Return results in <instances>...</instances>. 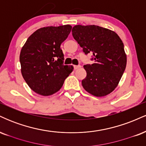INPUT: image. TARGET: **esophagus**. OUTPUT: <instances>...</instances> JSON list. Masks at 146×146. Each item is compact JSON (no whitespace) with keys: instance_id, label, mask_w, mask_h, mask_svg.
Listing matches in <instances>:
<instances>
[{"instance_id":"1","label":"esophagus","mask_w":146,"mask_h":146,"mask_svg":"<svg viewBox=\"0 0 146 146\" xmlns=\"http://www.w3.org/2000/svg\"><path fill=\"white\" fill-rule=\"evenodd\" d=\"M74 68L75 70L76 69H78V68H80V67H81V66H80V65H74Z\"/></svg>"}]
</instances>
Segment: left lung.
Returning <instances> with one entry per match:
<instances>
[{
    "label": "left lung",
    "mask_w": 146,
    "mask_h": 146,
    "mask_svg": "<svg viewBox=\"0 0 146 146\" xmlns=\"http://www.w3.org/2000/svg\"><path fill=\"white\" fill-rule=\"evenodd\" d=\"M72 34L85 54L92 53L95 61L84 66L87 74L82 81L83 88L95 97L110 94L118 85L126 66L121 38L115 31L97 25H75Z\"/></svg>",
    "instance_id": "left-lung-1"
}]
</instances>
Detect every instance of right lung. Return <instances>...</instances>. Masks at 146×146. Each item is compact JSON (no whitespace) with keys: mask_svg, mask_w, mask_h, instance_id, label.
I'll list each match as a JSON object with an SVG mask.
<instances>
[{"mask_svg":"<svg viewBox=\"0 0 146 146\" xmlns=\"http://www.w3.org/2000/svg\"><path fill=\"white\" fill-rule=\"evenodd\" d=\"M71 29L69 25L40 28L28 38L22 47V75L35 93L43 96L54 94L73 71L72 65L63 64L64 54L60 48Z\"/></svg>","mask_w":146,"mask_h":146,"instance_id":"right-lung-1","label":"right lung"}]
</instances>
